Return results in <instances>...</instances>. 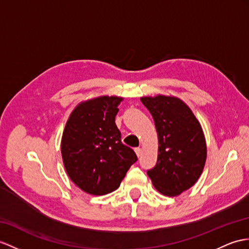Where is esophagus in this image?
<instances>
[{
    "label": "esophagus",
    "instance_id": "34e87169",
    "mask_svg": "<svg viewBox=\"0 0 249 249\" xmlns=\"http://www.w3.org/2000/svg\"><path fill=\"white\" fill-rule=\"evenodd\" d=\"M134 151H135V153H136V155H137L138 157L141 156V154H142V149H141V148H135Z\"/></svg>",
    "mask_w": 249,
    "mask_h": 249
}]
</instances>
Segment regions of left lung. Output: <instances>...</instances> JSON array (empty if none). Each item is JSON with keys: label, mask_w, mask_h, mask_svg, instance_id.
<instances>
[{"label": "left lung", "mask_w": 249, "mask_h": 249, "mask_svg": "<svg viewBox=\"0 0 249 249\" xmlns=\"http://www.w3.org/2000/svg\"><path fill=\"white\" fill-rule=\"evenodd\" d=\"M154 120L159 155L148 177L161 195L177 196L201 177L207 157L205 136L198 120L184 101L172 96L142 97Z\"/></svg>", "instance_id": "8db88e82"}]
</instances>
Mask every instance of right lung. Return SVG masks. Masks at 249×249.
Segmentation results:
<instances>
[{
  "instance_id": "obj_1",
  "label": "right lung",
  "mask_w": 249,
  "mask_h": 249,
  "mask_svg": "<svg viewBox=\"0 0 249 249\" xmlns=\"http://www.w3.org/2000/svg\"><path fill=\"white\" fill-rule=\"evenodd\" d=\"M117 96H100L79 104L65 124L61 141L64 168L84 192L105 196L120 186L137 160L134 151L121 142L115 124Z\"/></svg>"
}]
</instances>
